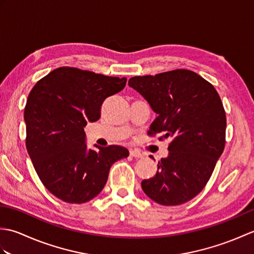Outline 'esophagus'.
Instances as JSON below:
<instances>
[{"mask_svg": "<svg viewBox=\"0 0 254 254\" xmlns=\"http://www.w3.org/2000/svg\"><path fill=\"white\" fill-rule=\"evenodd\" d=\"M130 156H132V157H135V158H142L143 154L141 152H138V150H136V149H131Z\"/></svg>", "mask_w": 254, "mask_h": 254, "instance_id": "esophagus-1", "label": "esophagus"}]
</instances>
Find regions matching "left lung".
Masks as SVG:
<instances>
[{"label": "left lung", "mask_w": 254, "mask_h": 254, "mask_svg": "<svg viewBox=\"0 0 254 254\" xmlns=\"http://www.w3.org/2000/svg\"><path fill=\"white\" fill-rule=\"evenodd\" d=\"M128 86L157 115L148 134L171 138L157 174L142 181L145 194L161 205H180L203 190L224 152L226 113L214 86L189 69L135 76Z\"/></svg>", "instance_id": "left-lung-1"}]
</instances>
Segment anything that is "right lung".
<instances>
[{
	"instance_id": "add662e5",
	"label": "right lung",
	"mask_w": 254,
	"mask_h": 254,
	"mask_svg": "<svg viewBox=\"0 0 254 254\" xmlns=\"http://www.w3.org/2000/svg\"><path fill=\"white\" fill-rule=\"evenodd\" d=\"M127 78L75 67L53 69L31 89L26 102V147L41 182L66 203L82 204L102 191L110 167L127 158L118 145L87 147L84 127L100 118L106 98L121 91Z\"/></svg>"
}]
</instances>
